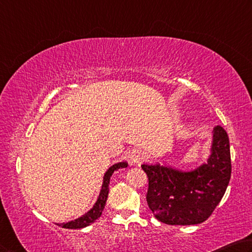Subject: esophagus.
I'll use <instances>...</instances> for the list:
<instances>
[{
    "instance_id": "esophagus-1",
    "label": "esophagus",
    "mask_w": 252,
    "mask_h": 252,
    "mask_svg": "<svg viewBox=\"0 0 252 252\" xmlns=\"http://www.w3.org/2000/svg\"><path fill=\"white\" fill-rule=\"evenodd\" d=\"M129 159L133 164H137V162L142 160V152L138 148H133L129 152Z\"/></svg>"
}]
</instances>
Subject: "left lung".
I'll use <instances>...</instances> for the list:
<instances>
[{
    "instance_id": "obj_1",
    "label": "left lung",
    "mask_w": 252,
    "mask_h": 252,
    "mask_svg": "<svg viewBox=\"0 0 252 252\" xmlns=\"http://www.w3.org/2000/svg\"><path fill=\"white\" fill-rule=\"evenodd\" d=\"M148 177L149 209L167 224H198L210 217L221 200L231 176L230 145L221 126L213 130L210 155L200 166L184 170L160 164H144Z\"/></svg>"
}]
</instances>
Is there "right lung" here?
<instances>
[{
	"label": "right lung",
	"instance_id": "add662e5",
	"mask_svg": "<svg viewBox=\"0 0 252 252\" xmlns=\"http://www.w3.org/2000/svg\"><path fill=\"white\" fill-rule=\"evenodd\" d=\"M127 166H128V164H127L126 161H121L113 166H110L108 170L106 171L104 175L103 185H101L99 196L97 198V201L95 202V205L93 206V208L91 210H88L85 215L82 216V217L74 219L72 221H68L66 223H57V224L66 229H81V228H85L87 226H90V224L93 222H95L96 219H98L100 217V215L104 210V207L106 205V200H107L108 191H109L108 186H109L110 177H112V175L114 174L115 170H117L119 168H125Z\"/></svg>",
	"mask_w": 252,
	"mask_h": 252
}]
</instances>
